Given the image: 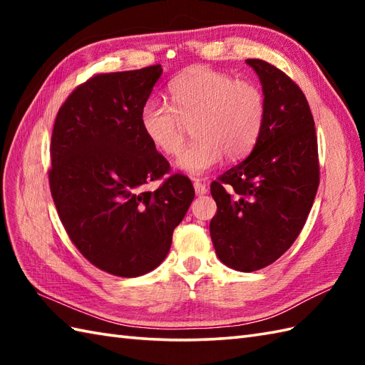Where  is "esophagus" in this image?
I'll return each instance as SVG.
<instances>
[{"label": "esophagus", "instance_id": "1", "mask_svg": "<svg viewBox=\"0 0 365 365\" xmlns=\"http://www.w3.org/2000/svg\"><path fill=\"white\" fill-rule=\"evenodd\" d=\"M192 185H195V191H196V195L197 196H204V195H207V187H205V183H202V182H200L199 180V178H196V180H195V183H192Z\"/></svg>", "mask_w": 365, "mask_h": 365}]
</instances>
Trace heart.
Wrapping results in <instances>:
<instances>
[{"mask_svg":"<svg viewBox=\"0 0 365 365\" xmlns=\"http://www.w3.org/2000/svg\"><path fill=\"white\" fill-rule=\"evenodd\" d=\"M173 105L149 98L139 113V123L149 143L165 155H175L192 123L195 139L175 160L190 175L218 166L224 155L243 158L257 144L267 118L262 89L252 81L234 80L213 68L195 67L169 84Z\"/></svg>","mask_w":365,"mask_h":365,"instance_id":"obj_1","label":"heart"}]
</instances>
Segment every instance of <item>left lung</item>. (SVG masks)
Returning a JSON list of instances; mask_svg holds the SVG:
<instances>
[{"label": "left lung", "mask_w": 365, "mask_h": 365, "mask_svg": "<svg viewBox=\"0 0 365 365\" xmlns=\"http://www.w3.org/2000/svg\"><path fill=\"white\" fill-rule=\"evenodd\" d=\"M246 64L262 83L265 125L250 157L212 183L218 212L210 235L224 265L251 273L276 262L299 235L320 168L314 118L298 84L262 59Z\"/></svg>", "instance_id": "obj_1"}]
</instances>
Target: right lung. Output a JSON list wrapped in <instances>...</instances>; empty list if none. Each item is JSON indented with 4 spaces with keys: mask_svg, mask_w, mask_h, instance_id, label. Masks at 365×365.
Masks as SVG:
<instances>
[{
    "mask_svg": "<svg viewBox=\"0 0 365 365\" xmlns=\"http://www.w3.org/2000/svg\"><path fill=\"white\" fill-rule=\"evenodd\" d=\"M161 66L102 73L59 108L51 135L50 190L72 243L92 265L120 277L143 276L166 259L173 232L195 199L188 177L169 173L139 113Z\"/></svg>",
    "mask_w": 365,
    "mask_h": 365,
    "instance_id": "add662e5",
    "label": "right lung"
}]
</instances>
